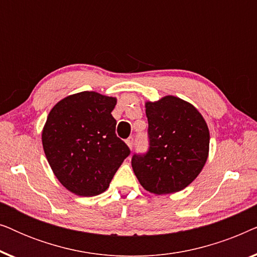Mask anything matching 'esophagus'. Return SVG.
I'll return each mask as SVG.
<instances>
[{"mask_svg": "<svg viewBox=\"0 0 257 257\" xmlns=\"http://www.w3.org/2000/svg\"><path fill=\"white\" fill-rule=\"evenodd\" d=\"M126 144H127L130 149H132L133 145H135V138H133V137H128V138L126 139Z\"/></svg>", "mask_w": 257, "mask_h": 257, "instance_id": "esophagus-1", "label": "esophagus"}]
</instances>
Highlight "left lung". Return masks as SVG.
Listing matches in <instances>:
<instances>
[{"instance_id":"8db88e82","label":"left lung","mask_w":257,"mask_h":257,"mask_svg":"<svg viewBox=\"0 0 257 257\" xmlns=\"http://www.w3.org/2000/svg\"><path fill=\"white\" fill-rule=\"evenodd\" d=\"M146 117L150 146L146 153L133 154V172L153 194L181 191L205 166L208 126L193 105L174 96L146 103Z\"/></svg>"}]
</instances>
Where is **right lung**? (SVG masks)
Listing matches in <instances>:
<instances>
[{"label": "right lung", "instance_id": "right-lung-1", "mask_svg": "<svg viewBox=\"0 0 257 257\" xmlns=\"http://www.w3.org/2000/svg\"><path fill=\"white\" fill-rule=\"evenodd\" d=\"M117 99L84 91L58 101L45 122L42 143L56 178L70 192L93 196L105 192L131 153L115 135Z\"/></svg>", "mask_w": 257, "mask_h": 257}]
</instances>
